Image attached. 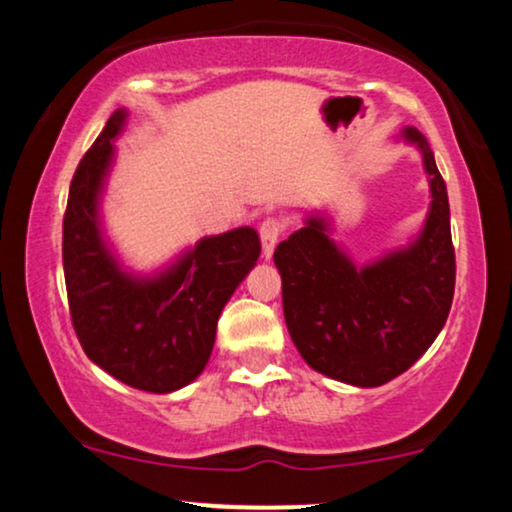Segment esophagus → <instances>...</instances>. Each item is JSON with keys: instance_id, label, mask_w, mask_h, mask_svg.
Masks as SVG:
<instances>
[{"instance_id": "esophagus-1", "label": "esophagus", "mask_w": 512, "mask_h": 512, "mask_svg": "<svg viewBox=\"0 0 512 512\" xmlns=\"http://www.w3.org/2000/svg\"><path fill=\"white\" fill-rule=\"evenodd\" d=\"M283 220L278 218H266L262 225H259V239H262V250H264V257L269 259L273 248H276V243L280 239V234H283Z\"/></svg>"}]
</instances>
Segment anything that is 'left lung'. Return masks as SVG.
<instances>
[{"mask_svg": "<svg viewBox=\"0 0 512 512\" xmlns=\"http://www.w3.org/2000/svg\"><path fill=\"white\" fill-rule=\"evenodd\" d=\"M401 136L422 150L431 206L417 239L376 262H355L329 239V222L311 215L278 243L283 313L311 369L341 383L378 387L420 359L448 320L455 294L450 204L434 153L415 127Z\"/></svg>", "mask_w": 512, "mask_h": 512, "instance_id": "1", "label": "left lung"}]
</instances>
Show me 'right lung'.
Instances as JSON below:
<instances>
[{"label": "right lung", "instance_id": "1", "mask_svg": "<svg viewBox=\"0 0 512 512\" xmlns=\"http://www.w3.org/2000/svg\"><path fill=\"white\" fill-rule=\"evenodd\" d=\"M127 113L115 111L71 178L62 222V264L71 322L85 355L120 383L167 394L204 371L222 308L259 257L255 229L206 236L155 276L122 271L106 246L99 197L113 139Z\"/></svg>", "mask_w": 512, "mask_h": 512}]
</instances>
